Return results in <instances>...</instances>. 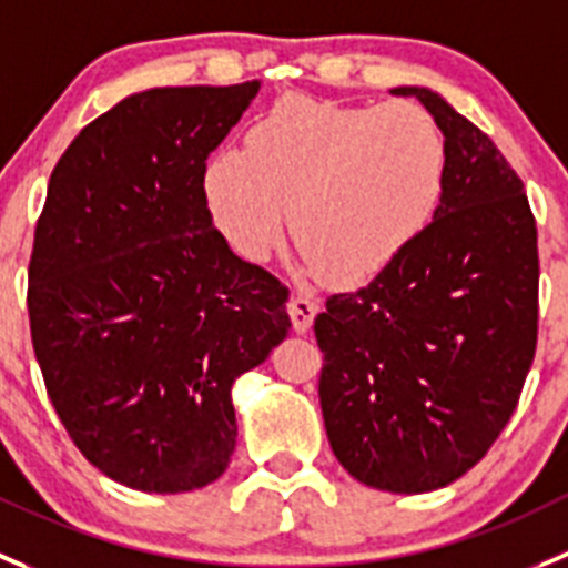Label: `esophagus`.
Masks as SVG:
<instances>
[{
    "mask_svg": "<svg viewBox=\"0 0 568 568\" xmlns=\"http://www.w3.org/2000/svg\"><path fill=\"white\" fill-rule=\"evenodd\" d=\"M288 314L291 322H294V331L305 333L311 327V322H314V316L320 314V302L311 294H294L288 302Z\"/></svg>",
    "mask_w": 568,
    "mask_h": 568,
    "instance_id": "1",
    "label": "esophagus"
}]
</instances>
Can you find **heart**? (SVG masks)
I'll use <instances>...</instances> for the list:
<instances>
[{
  "mask_svg": "<svg viewBox=\"0 0 568 568\" xmlns=\"http://www.w3.org/2000/svg\"><path fill=\"white\" fill-rule=\"evenodd\" d=\"M448 140L420 103L342 105L285 94L243 151L212 153L201 190L212 226L243 260L288 232L325 283L362 285L423 235L445 193Z\"/></svg>",
  "mask_w": 568,
  "mask_h": 568,
  "instance_id": "obj_1",
  "label": "heart"
}]
</instances>
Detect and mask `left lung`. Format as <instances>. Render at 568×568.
<instances>
[{"mask_svg":"<svg viewBox=\"0 0 568 568\" xmlns=\"http://www.w3.org/2000/svg\"><path fill=\"white\" fill-rule=\"evenodd\" d=\"M392 94L437 116L445 193L389 268L316 316L320 400L333 454L358 481L426 493L468 474L516 412L538 344V230L485 131L428 89Z\"/></svg>","mask_w":568,"mask_h":568,"instance_id":"8db88e82","label":"left lung"}]
</instances>
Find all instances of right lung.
Segmentation results:
<instances>
[{
  "instance_id": "right-lung-1",
  "label": "right lung",
  "mask_w": 568,
  "mask_h": 568,
  "mask_svg": "<svg viewBox=\"0 0 568 568\" xmlns=\"http://www.w3.org/2000/svg\"><path fill=\"white\" fill-rule=\"evenodd\" d=\"M260 83L164 87L100 114L58 159L28 314L47 395L109 479L184 493L235 452L232 384L288 333V288L235 257L204 204L206 156Z\"/></svg>"
}]
</instances>
